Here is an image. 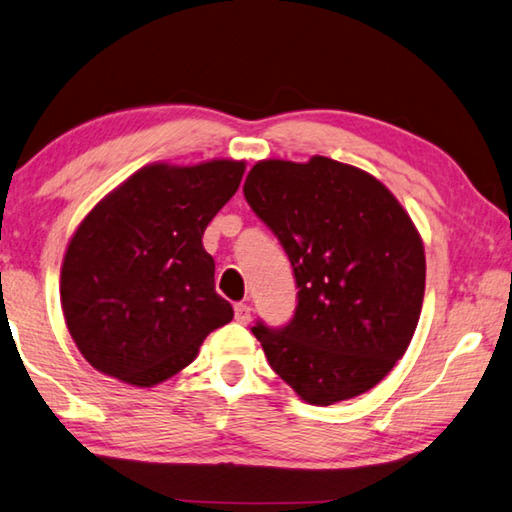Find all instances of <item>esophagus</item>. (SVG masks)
<instances>
[{
    "instance_id": "1",
    "label": "esophagus",
    "mask_w": 512,
    "mask_h": 512,
    "mask_svg": "<svg viewBox=\"0 0 512 512\" xmlns=\"http://www.w3.org/2000/svg\"><path fill=\"white\" fill-rule=\"evenodd\" d=\"M233 315H236L238 324H249L251 308L247 306V303H236V308H233Z\"/></svg>"
}]
</instances>
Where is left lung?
Returning a JSON list of instances; mask_svg holds the SVG:
<instances>
[{
	"label": "left lung",
	"instance_id": "8db88e82",
	"mask_svg": "<svg viewBox=\"0 0 512 512\" xmlns=\"http://www.w3.org/2000/svg\"><path fill=\"white\" fill-rule=\"evenodd\" d=\"M245 197L288 254L297 310L285 328H251L272 369L310 405L373 389L409 348L425 297V247L387 186L315 155L263 159Z\"/></svg>",
	"mask_w": 512,
	"mask_h": 512
}]
</instances>
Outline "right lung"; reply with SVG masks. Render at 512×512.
Returning a JSON list of instances; mask_svg holds the SVG:
<instances>
[{
    "mask_svg": "<svg viewBox=\"0 0 512 512\" xmlns=\"http://www.w3.org/2000/svg\"><path fill=\"white\" fill-rule=\"evenodd\" d=\"M245 175V161L143 166L107 193L71 236L60 303L85 360L132 387L191 364L233 308L215 292L202 236Z\"/></svg>",
    "mask_w": 512,
    "mask_h": 512,
    "instance_id": "obj_1",
    "label": "right lung"
}]
</instances>
